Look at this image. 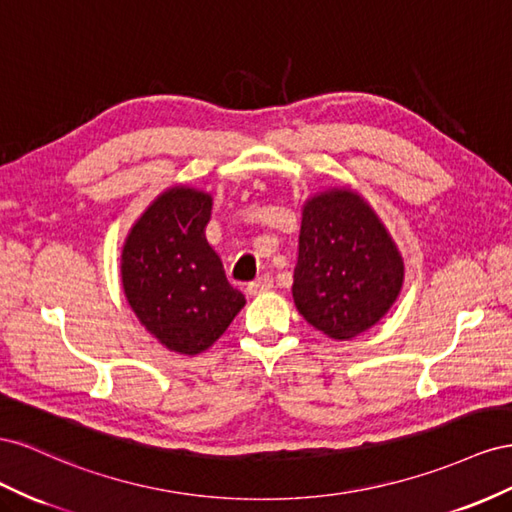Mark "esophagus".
Returning <instances> with one entry per match:
<instances>
[{
	"label": "esophagus",
	"mask_w": 512,
	"mask_h": 512,
	"mask_svg": "<svg viewBox=\"0 0 512 512\" xmlns=\"http://www.w3.org/2000/svg\"><path fill=\"white\" fill-rule=\"evenodd\" d=\"M274 287V279L270 274H261L259 279H255V281H251L246 285V291L251 296H257V294H264V291H268V289H272Z\"/></svg>",
	"instance_id": "esophagus-1"
}]
</instances>
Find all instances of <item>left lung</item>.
Listing matches in <instances>:
<instances>
[{"label":"left lung","instance_id":"left-lung-1","mask_svg":"<svg viewBox=\"0 0 512 512\" xmlns=\"http://www.w3.org/2000/svg\"><path fill=\"white\" fill-rule=\"evenodd\" d=\"M405 264L382 218L349 186L304 201L294 304L330 339L369 330L397 302Z\"/></svg>","mask_w":512,"mask_h":512}]
</instances>
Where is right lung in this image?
<instances>
[{"label": "right lung", "instance_id": "obj_1", "mask_svg": "<svg viewBox=\"0 0 512 512\" xmlns=\"http://www.w3.org/2000/svg\"><path fill=\"white\" fill-rule=\"evenodd\" d=\"M212 195L175 184L130 227L122 287L141 326L169 352H206L246 304L206 240Z\"/></svg>", "mask_w": 512, "mask_h": 512}]
</instances>
